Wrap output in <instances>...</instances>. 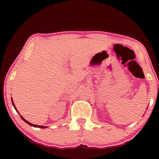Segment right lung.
Wrapping results in <instances>:
<instances>
[{"mask_svg": "<svg viewBox=\"0 0 159 159\" xmlns=\"http://www.w3.org/2000/svg\"><path fill=\"white\" fill-rule=\"evenodd\" d=\"M12 104H13V107H15V109H16V107H15V104H14V103H13V101H12ZM16 111H17V110L16 109ZM18 112V111H17ZM19 113V112H18ZM21 116V119H22L25 122H26V123H27V124H29V125H31V126H34V127H36V128H47L46 126H42V125H34V124H32V123H29V121H27V120H25V118H24L22 116Z\"/></svg>", "mask_w": 159, "mask_h": 159, "instance_id": "obj_1", "label": "right lung"}]
</instances>
